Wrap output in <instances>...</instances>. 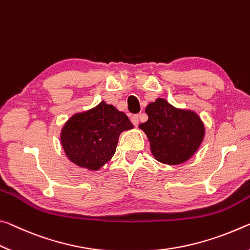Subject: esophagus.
I'll use <instances>...</instances> for the list:
<instances>
[{
    "mask_svg": "<svg viewBox=\"0 0 250 250\" xmlns=\"http://www.w3.org/2000/svg\"><path fill=\"white\" fill-rule=\"evenodd\" d=\"M130 121H132L134 126H137L138 124H140V116H138V115H133L132 117H130Z\"/></svg>",
    "mask_w": 250,
    "mask_h": 250,
    "instance_id": "esophagus-1",
    "label": "esophagus"
}]
</instances>
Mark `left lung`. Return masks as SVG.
I'll use <instances>...</instances> for the list:
<instances>
[{
  "label": "left lung",
  "mask_w": 250,
  "mask_h": 250,
  "mask_svg": "<svg viewBox=\"0 0 250 250\" xmlns=\"http://www.w3.org/2000/svg\"><path fill=\"white\" fill-rule=\"evenodd\" d=\"M147 122L140 125L149 141L155 159L179 165L197 152L205 136V126L194 110L174 107L164 98L146 106Z\"/></svg>",
  "instance_id": "8db88e82"
}]
</instances>
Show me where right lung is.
I'll return each mask as SVG.
<instances>
[{"mask_svg": "<svg viewBox=\"0 0 250 250\" xmlns=\"http://www.w3.org/2000/svg\"><path fill=\"white\" fill-rule=\"evenodd\" d=\"M133 127L125 113L103 101L69 118L61 132V143L72 163L98 170L115 154L121 133Z\"/></svg>", "mask_w": 250, "mask_h": 250, "instance_id": "obj_1", "label": "right lung"}]
</instances>
